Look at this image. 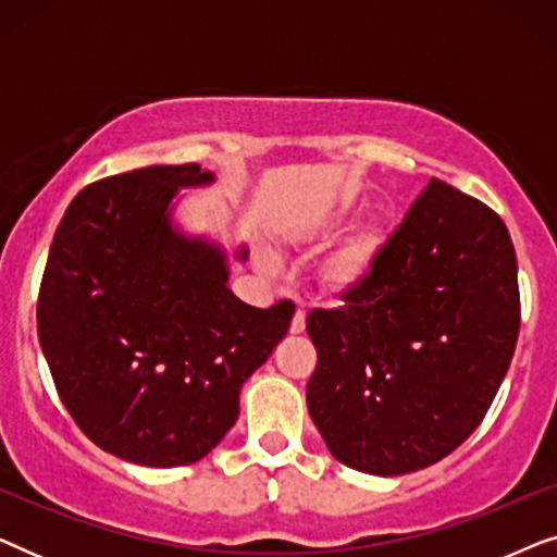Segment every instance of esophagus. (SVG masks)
Masks as SVG:
<instances>
[{"instance_id": "34e87169", "label": "esophagus", "mask_w": 557, "mask_h": 557, "mask_svg": "<svg viewBox=\"0 0 557 557\" xmlns=\"http://www.w3.org/2000/svg\"><path fill=\"white\" fill-rule=\"evenodd\" d=\"M304 326H307V314H304V309H296L292 319V334H301Z\"/></svg>"}]
</instances>
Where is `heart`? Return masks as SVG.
Masks as SVG:
<instances>
[{"label": "heart", "mask_w": 557, "mask_h": 557, "mask_svg": "<svg viewBox=\"0 0 557 557\" xmlns=\"http://www.w3.org/2000/svg\"><path fill=\"white\" fill-rule=\"evenodd\" d=\"M370 256H372L370 243H360V246L349 248L347 253L339 258L337 269H334V276H337V281H342V284H349V281H357V278L362 276L364 271H368Z\"/></svg>", "instance_id": "obj_1"}]
</instances>
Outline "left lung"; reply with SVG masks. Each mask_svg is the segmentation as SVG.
<instances>
[{
  "label": "left lung",
  "mask_w": 557,
  "mask_h": 557,
  "mask_svg": "<svg viewBox=\"0 0 557 557\" xmlns=\"http://www.w3.org/2000/svg\"><path fill=\"white\" fill-rule=\"evenodd\" d=\"M307 332L309 416L345 467L398 476L441 461L484 421L517 347L505 220L431 180L342 307L309 311Z\"/></svg>",
  "instance_id": "8db88e82"
}]
</instances>
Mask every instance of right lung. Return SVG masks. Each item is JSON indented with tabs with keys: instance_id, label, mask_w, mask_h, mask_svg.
Wrapping results in <instances>:
<instances>
[{
	"instance_id": "right-lung-1",
	"label": "right lung",
	"mask_w": 557,
	"mask_h": 557,
	"mask_svg": "<svg viewBox=\"0 0 557 557\" xmlns=\"http://www.w3.org/2000/svg\"><path fill=\"white\" fill-rule=\"evenodd\" d=\"M210 180L189 162L90 182L45 263L37 337L60 400L96 446L141 467L210 454L294 317L288 299L243 304L223 256L172 233V195Z\"/></svg>"
}]
</instances>
